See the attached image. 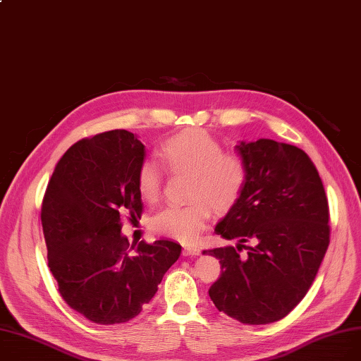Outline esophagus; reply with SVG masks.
Here are the masks:
<instances>
[{
	"label": "esophagus",
	"mask_w": 361,
	"mask_h": 361,
	"mask_svg": "<svg viewBox=\"0 0 361 361\" xmlns=\"http://www.w3.org/2000/svg\"><path fill=\"white\" fill-rule=\"evenodd\" d=\"M183 253H184V256H199L202 253V250H200V247H197V245L188 244V245H184Z\"/></svg>",
	"instance_id": "obj_1"
}]
</instances>
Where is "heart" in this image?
<instances>
[{
	"label": "heart",
	"mask_w": 361,
	"mask_h": 361,
	"mask_svg": "<svg viewBox=\"0 0 361 361\" xmlns=\"http://www.w3.org/2000/svg\"><path fill=\"white\" fill-rule=\"evenodd\" d=\"M162 164L173 173H188L183 204L165 207L154 219L155 233L181 243H193L203 231L211 209L230 211L245 183V165L234 152H224L221 143L200 128H187L168 137L159 146ZM162 177L154 162H143L137 173L139 195L149 203L161 196Z\"/></svg>",
	"instance_id": "1"
}]
</instances>
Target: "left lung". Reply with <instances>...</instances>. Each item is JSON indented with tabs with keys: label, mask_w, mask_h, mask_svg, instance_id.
Returning <instances> with one entry per match:
<instances>
[{
	"label": "left lung",
	"mask_w": 361,
	"mask_h": 361,
	"mask_svg": "<svg viewBox=\"0 0 361 361\" xmlns=\"http://www.w3.org/2000/svg\"><path fill=\"white\" fill-rule=\"evenodd\" d=\"M235 150L245 183L215 233L237 243L203 250L222 269L209 297L241 324L267 325L286 317L312 287L329 245L328 199L300 147L259 139L240 142Z\"/></svg>",
	"instance_id": "1"
}]
</instances>
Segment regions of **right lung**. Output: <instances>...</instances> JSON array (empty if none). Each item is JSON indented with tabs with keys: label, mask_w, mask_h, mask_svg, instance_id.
I'll return each instance as SVG.
<instances>
[{
	"label": "right lung",
	"mask_w": 361,
	"mask_h": 361,
	"mask_svg": "<svg viewBox=\"0 0 361 361\" xmlns=\"http://www.w3.org/2000/svg\"><path fill=\"white\" fill-rule=\"evenodd\" d=\"M145 158L133 133H101L74 143L47 187L41 219L48 268L67 305L93 324L136 317L181 255L176 241L130 245L121 234L124 216L140 218Z\"/></svg>",
	"instance_id": "right-lung-1"
}]
</instances>
